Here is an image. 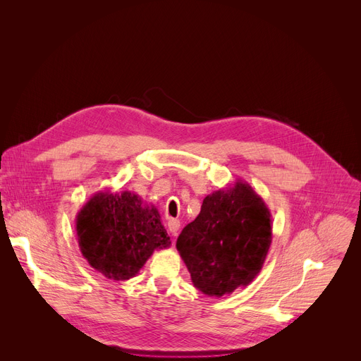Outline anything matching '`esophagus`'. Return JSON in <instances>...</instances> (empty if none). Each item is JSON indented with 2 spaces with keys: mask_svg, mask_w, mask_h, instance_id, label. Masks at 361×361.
<instances>
[{
  "mask_svg": "<svg viewBox=\"0 0 361 361\" xmlns=\"http://www.w3.org/2000/svg\"><path fill=\"white\" fill-rule=\"evenodd\" d=\"M180 220H177V219H170L169 220V231L174 235V236H177V233H178V231H180Z\"/></svg>",
  "mask_w": 361,
  "mask_h": 361,
  "instance_id": "esophagus-1",
  "label": "esophagus"
}]
</instances>
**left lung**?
<instances>
[{
  "label": "left lung",
  "mask_w": 361,
  "mask_h": 361,
  "mask_svg": "<svg viewBox=\"0 0 361 361\" xmlns=\"http://www.w3.org/2000/svg\"><path fill=\"white\" fill-rule=\"evenodd\" d=\"M271 217L265 202L243 180L209 194L176 245L194 286L220 298L249 285L272 243Z\"/></svg>",
  "instance_id": "left-lung-1"
}]
</instances>
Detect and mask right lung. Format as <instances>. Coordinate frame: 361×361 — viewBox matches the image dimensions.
I'll return each mask as SVG.
<instances>
[{
    "label": "right lung",
    "instance_id": "add662e5",
    "mask_svg": "<svg viewBox=\"0 0 361 361\" xmlns=\"http://www.w3.org/2000/svg\"><path fill=\"white\" fill-rule=\"evenodd\" d=\"M80 252L87 264L105 278H134L155 249L171 240L154 206L130 191H99L76 216Z\"/></svg>",
    "mask_w": 361,
    "mask_h": 361
}]
</instances>
